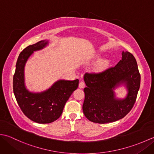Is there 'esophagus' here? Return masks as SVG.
<instances>
[{
    "mask_svg": "<svg viewBox=\"0 0 154 154\" xmlns=\"http://www.w3.org/2000/svg\"><path fill=\"white\" fill-rule=\"evenodd\" d=\"M85 83L84 81H81L79 85V87L80 89H83V88L85 87Z\"/></svg>",
    "mask_w": 154,
    "mask_h": 154,
    "instance_id": "1",
    "label": "esophagus"
}]
</instances>
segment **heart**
I'll return each instance as SVG.
<instances>
[{
  "label": "heart",
  "mask_w": 154,
  "mask_h": 154,
  "mask_svg": "<svg viewBox=\"0 0 154 154\" xmlns=\"http://www.w3.org/2000/svg\"><path fill=\"white\" fill-rule=\"evenodd\" d=\"M107 65H108V61H101L100 63H99V64L97 65V66L96 67V69L97 71L103 70V69H104L107 66Z\"/></svg>",
  "instance_id": "1"
}]
</instances>
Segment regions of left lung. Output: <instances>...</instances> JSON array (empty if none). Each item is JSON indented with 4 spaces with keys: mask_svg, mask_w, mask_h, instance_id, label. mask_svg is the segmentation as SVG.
I'll list each match as a JSON object with an SVG mask.
<instances>
[{
    "mask_svg": "<svg viewBox=\"0 0 154 154\" xmlns=\"http://www.w3.org/2000/svg\"><path fill=\"white\" fill-rule=\"evenodd\" d=\"M115 66L99 73H85L84 81L85 116L93 122L105 124L122 119L134 104L140 86V74L134 55L122 51ZM124 84L128 91L124 99H116L113 90Z\"/></svg>",
    "mask_w": 154,
    "mask_h": 154,
    "instance_id": "1",
    "label": "left lung"
}]
</instances>
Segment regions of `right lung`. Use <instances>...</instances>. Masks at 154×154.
Wrapping results in <instances>:
<instances>
[{
  "mask_svg": "<svg viewBox=\"0 0 154 154\" xmlns=\"http://www.w3.org/2000/svg\"><path fill=\"white\" fill-rule=\"evenodd\" d=\"M48 44L42 40L26 48L20 54L13 77V91L20 109L29 119L40 124L51 123L60 117L65 103L79 85V80H59L46 91L30 92L25 86L24 67L34 51Z\"/></svg>",
  "mask_w": 154,
  "mask_h": 154,
  "instance_id": "right-lung-1",
  "label": "right lung"
}]
</instances>
